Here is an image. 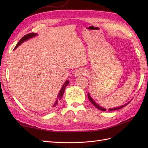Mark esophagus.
Instances as JSON below:
<instances>
[{"mask_svg": "<svg viewBox=\"0 0 148 148\" xmlns=\"http://www.w3.org/2000/svg\"><path fill=\"white\" fill-rule=\"evenodd\" d=\"M86 74V71L85 70H84L83 69H78L77 70L75 71V75L76 76H83Z\"/></svg>", "mask_w": 148, "mask_h": 148, "instance_id": "obj_1", "label": "esophagus"}]
</instances>
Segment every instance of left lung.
I'll list each match as a JSON object with an SVG mask.
<instances>
[{
    "label": "left lung",
    "mask_w": 148,
    "mask_h": 148,
    "mask_svg": "<svg viewBox=\"0 0 148 148\" xmlns=\"http://www.w3.org/2000/svg\"><path fill=\"white\" fill-rule=\"evenodd\" d=\"M88 99L90 100V101L93 103V105L94 106H95L96 108H97L98 109L100 110V111H106V109L105 108H102V107H100V106H99L98 104H97V103H96L95 102H94V100H93L92 98H91V97H90L89 93H88ZM128 103H127V104H125V105H124V106H120V107H118V108H116L109 109V111H115V110H118V109H121V108H123V107H125V106H127V105L128 104Z\"/></svg>",
    "instance_id": "8db88e82"
}]
</instances>
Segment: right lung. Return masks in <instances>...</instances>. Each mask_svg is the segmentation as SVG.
Listing matches in <instances>:
<instances>
[{"label": "right lung", "instance_id": "1", "mask_svg": "<svg viewBox=\"0 0 148 148\" xmlns=\"http://www.w3.org/2000/svg\"><path fill=\"white\" fill-rule=\"evenodd\" d=\"M37 36V34H36V33H29V34H27V35L24 36H23V37H22V38L20 40V41H19V42L17 43V45H16V46H15L14 49L16 48L18 46H20L22 42H23L24 41H25V40H28V39H30V38H32V37H35V36ZM69 83V81L67 80V81H66V82L64 84V85L62 86V88H61L60 91V92H59L58 95V97H57L58 99H57V100H56V101L55 102V103H54V105L53 106V107H55L56 105H57L59 100H60L62 98V96H63V95H64V91H65V87L68 85Z\"/></svg>", "mask_w": 148, "mask_h": 148}]
</instances>
